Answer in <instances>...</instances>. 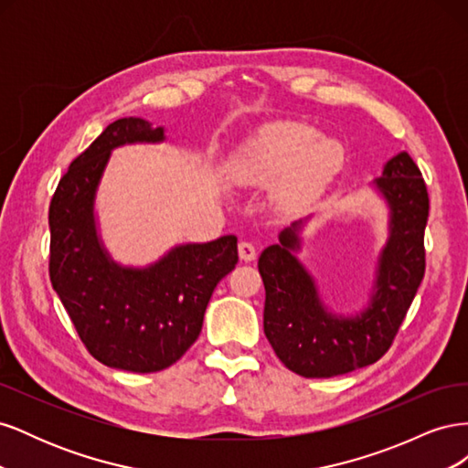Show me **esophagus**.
<instances>
[{"label": "esophagus", "mask_w": 468, "mask_h": 468, "mask_svg": "<svg viewBox=\"0 0 468 468\" xmlns=\"http://www.w3.org/2000/svg\"><path fill=\"white\" fill-rule=\"evenodd\" d=\"M238 253H239V260H244V261H253L258 256L256 246H253L251 242H239L238 244Z\"/></svg>", "instance_id": "obj_1"}]
</instances>
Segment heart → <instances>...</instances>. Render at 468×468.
I'll return each mask as SVG.
<instances>
[{"label": "heart", "mask_w": 468, "mask_h": 468, "mask_svg": "<svg viewBox=\"0 0 468 468\" xmlns=\"http://www.w3.org/2000/svg\"><path fill=\"white\" fill-rule=\"evenodd\" d=\"M344 162L337 140L303 122H273L238 150L232 179L242 186H273L282 181L279 201L287 208L313 203Z\"/></svg>", "instance_id": "obj_1"}]
</instances>
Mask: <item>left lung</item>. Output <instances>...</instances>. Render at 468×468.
<instances>
[{"label":"left lung","mask_w":468,"mask_h":468,"mask_svg":"<svg viewBox=\"0 0 468 468\" xmlns=\"http://www.w3.org/2000/svg\"><path fill=\"white\" fill-rule=\"evenodd\" d=\"M369 186L387 205L388 236L377 258L369 301L359 313H334L299 260L303 230L313 217L281 230L279 244L267 246L260 256L263 332L282 365L301 377L328 378L378 361L388 351L426 271L423 230L430 199L418 165L406 152L396 154Z\"/></svg>","instance_id":"8db88e82"}]
</instances>
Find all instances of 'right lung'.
Masks as SVG:
<instances>
[{"label":"right lung","mask_w":468,"mask_h":468,"mask_svg":"<svg viewBox=\"0 0 468 468\" xmlns=\"http://www.w3.org/2000/svg\"><path fill=\"white\" fill-rule=\"evenodd\" d=\"M164 126L140 117L111 122L58 183L50 210V281L91 356L112 369L155 373L201 334L212 291L238 263V238L177 244L144 267L112 260L95 199L115 148L160 144Z\"/></svg>","instance_id":"1"}]
</instances>
